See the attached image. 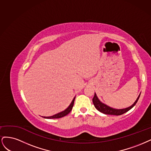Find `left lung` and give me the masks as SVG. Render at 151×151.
Here are the masks:
<instances>
[{"label":"left lung","mask_w":151,"mask_h":151,"mask_svg":"<svg viewBox=\"0 0 151 151\" xmlns=\"http://www.w3.org/2000/svg\"><path fill=\"white\" fill-rule=\"evenodd\" d=\"M140 95V93L138 96L137 99H136L134 103L129 107L125 108V109H116L112 107H110L109 105L104 104L103 102H101L98 98V96H96V94L95 93L94 96L93 98V103L95 106V107L100 112L103 113L106 115H122L125 113L127 112L129 110H130L131 109H132L135 105L137 104V102L139 99Z\"/></svg>","instance_id":"1"}]
</instances>
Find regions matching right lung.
Returning a JSON list of instances; mask_svg holds the SVG:
<instances>
[{"mask_svg": "<svg viewBox=\"0 0 151 151\" xmlns=\"http://www.w3.org/2000/svg\"><path fill=\"white\" fill-rule=\"evenodd\" d=\"M75 99V96L74 97L73 100H72L70 105L68 106V107L66 108L65 110H63V111H61V112L58 113V114H56L54 115H52V116H42V117L45 118V119H59V118H61V117H63V116H66V115L68 114L71 111V110L73 109V106Z\"/></svg>", "mask_w": 151, "mask_h": 151, "instance_id": "1", "label": "right lung"}]
</instances>
